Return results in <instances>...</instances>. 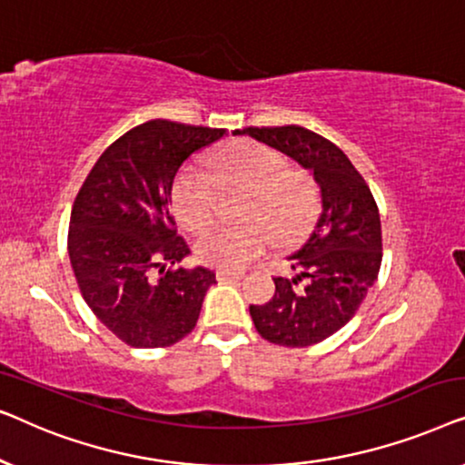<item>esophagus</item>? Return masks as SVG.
Returning a JSON list of instances; mask_svg holds the SVG:
<instances>
[{"label":"esophagus","instance_id":"obj_1","mask_svg":"<svg viewBox=\"0 0 465 465\" xmlns=\"http://www.w3.org/2000/svg\"><path fill=\"white\" fill-rule=\"evenodd\" d=\"M243 277L241 272H234V271H215V279L218 282H239V279Z\"/></svg>","mask_w":465,"mask_h":465}]
</instances>
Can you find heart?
<instances>
[{
  "mask_svg": "<svg viewBox=\"0 0 465 465\" xmlns=\"http://www.w3.org/2000/svg\"><path fill=\"white\" fill-rule=\"evenodd\" d=\"M215 175L188 164L171 186V207L190 232L201 231L218 213L222 188L243 190L239 201V226H213L196 239L194 252L201 262L224 271H239L271 250L272 239L292 241L313 220L317 188L304 171L292 169L290 161L271 145L228 142L213 156Z\"/></svg>",
  "mask_w": 465,
  "mask_h": 465,
  "instance_id": "obj_1",
  "label": "heart"
}]
</instances>
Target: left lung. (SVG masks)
<instances>
[{
    "instance_id": "1",
    "label": "left lung",
    "mask_w": 465,
    "mask_h": 465,
    "mask_svg": "<svg viewBox=\"0 0 465 465\" xmlns=\"http://www.w3.org/2000/svg\"><path fill=\"white\" fill-rule=\"evenodd\" d=\"M250 135L309 169L322 209L288 258L292 279L275 277V296L250 304L258 334L283 347H309L341 330L377 282L383 243L371 188L332 142L302 126H247Z\"/></svg>"
}]
</instances>
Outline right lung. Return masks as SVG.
Returning <instances> with one entry per match:
<instances>
[{"label": "right lung", "instance_id": "1", "mask_svg": "<svg viewBox=\"0 0 465 465\" xmlns=\"http://www.w3.org/2000/svg\"><path fill=\"white\" fill-rule=\"evenodd\" d=\"M224 135L150 120L99 156L75 196L67 234L75 282L97 320L126 345L169 347L196 326L215 272L175 266L190 250L169 213L171 186L190 154Z\"/></svg>", "mask_w": 465, "mask_h": 465}]
</instances>
